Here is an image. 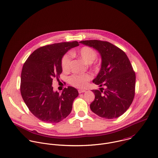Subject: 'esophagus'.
<instances>
[{
  "label": "esophagus",
  "instance_id": "esophagus-1",
  "mask_svg": "<svg viewBox=\"0 0 158 158\" xmlns=\"http://www.w3.org/2000/svg\"><path fill=\"white\" fill-rule=\"evenodd\" d=\"M78 92H79V94H81V93H84V92H85V90H82V89H79V90H78Z\"/></svg>",
  "mask_w": 158,
  "mask_h": 158
}]
</instances>
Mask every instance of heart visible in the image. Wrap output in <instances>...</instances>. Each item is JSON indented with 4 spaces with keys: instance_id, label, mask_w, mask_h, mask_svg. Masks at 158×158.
Masks as SVG:
<instances>
[{
    "instance_id": "obj_1",
    "label": "heart",
    "mask_w": 158,
    "mask_h": 158,
    "mask_svg": "<svg viewBox=\"0 0 158 158\" xmlns=\"http://www.w3.org/2000/svg\"><path fill=\"white\" fill-rule=\"evenodd\" d=\"M72 56H77L83 60L87 64L93 68H97V65L94 64V61L97 58V52L92 48L84 46L77 52H71ZM71 56L69 54H64L61 60V66L64 72H68L71 66ZM92 79V76L89 74H74L69 77V83L77 88H84L87 86L88 82Z\"/></svg>"
}]
</instances>
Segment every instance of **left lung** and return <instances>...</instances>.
<instances>
[{"label": "left lung", "instance_id": "1", "mask_svg": "<svg viewBox=\"0 0 158 158\" xmlns=\"http://www.w3.org/2000/svg\"><path fill=\"white\" fill-rule=\"evenodd\" d=\"M80 43L97 50L102 56L101 69L93 81L105 88L92 90L95 100L91 110L105 119L123 115L132 104L135 91V73L126 53L119 47L100 40H82Z\"/></svg>", "mask_w": 158, "mask_h": 158}]
</instances>
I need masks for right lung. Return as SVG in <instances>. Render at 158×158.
Wrapping results in <instances>:
<instances>
[{"label": "right lung", "instance_id": "1", "mask_svg": "<svg viewBox=\"0 0 158 158\" xmlns=\"http://www.w3.org/2000/svg\"><path fill=\"white\" fill-rule=\"evenodd\" d=\"M77 41L56 43L34 51L23 64L20 92L31 113L48 123H59L71 112L74 100L79 95L76 89L68 86L60 94L53 90L54 78L62 73L61 60Z\"/></svg>", "mask_w": 158, "mask_h": 158}]
</instances>
